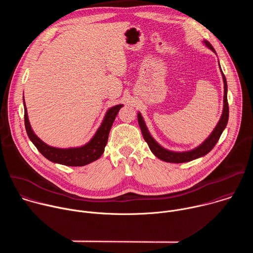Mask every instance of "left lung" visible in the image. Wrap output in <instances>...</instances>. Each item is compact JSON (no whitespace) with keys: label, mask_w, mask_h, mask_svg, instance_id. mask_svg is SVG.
Here are the masks:
<instances>
[{"label":"left lung","mask_w":253,"mask_h":253,"mask_svg":"<svg viewBox=\"0 0 253 253\" xmlns=\"http://www.w3.org/2000/svg\"><path fill=\"white\" fill-rule=\"evenodd\" d=\"M204 43L211 51H213L215 53L214 48L207 41H204ZM221 74H222L223 83H224L222 115L220 117L219 122L217 123V125H216V127L214 128L212 133L209 135V137L201 144V145H199L198 147H196L193 150L185 151V152H174V151H170V150L163 148L150 135V133L146 127V124L143 120V117L141 116L140 113H138L137 118H138V123H139L140 129H141L143 138L147 142L150 150L157 158H159L162 161L170 162V163H183V162H189V161H192L199 157H202V156L206 155L207 153H209L213 149V147L216 145V143H217V141L219 140L223 130L225 129V127L227 125L228 116H229V108H228V102H227V82H226L225 76H224L222 71H221Z\"/></svg>","instance_id":"left-lung-1"}]
</instances>
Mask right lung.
I'll use <instances>...</instances> for the list:
<instances>
[{"label": "right lung", "instance_id": "add662e5", "mask_svg": "<svg viewBox=\"0 0 253 253\" xmlns=\"http://www.w3.org/2000/svg\"><path fill=\"white\" fill-rule=\"evenodd\" d=\"M122 107L123 105L119 104L108 109L101 126L98 128L93 138L81 147L63 149L47 145L32 130L28 119L27 108L24 102L25 127L30 140L33 142L36 148L39 150V152L48 160L66 166H84L96 161L103 154L112 124Z\"/></svg>", "mask_w": 253, "mask_h": 253}]
</instances>
